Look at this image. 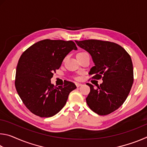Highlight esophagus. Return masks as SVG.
<instances>
[{
    "label": "esophagus",
    "instance_id": "obj_1",
    "mask_svg": "<svg viewBox=\"0 0 147 147\" xmlns=\"http://www.w3.org/2000/svg\"><path fill=\"white\" fill-rule=\"evenodd\" d=\"M76 87H80V86H82V84L80 83H76Z\"/></svg>",
    "mask_w": 147,
    "mask_h": 147
}]
</instances>
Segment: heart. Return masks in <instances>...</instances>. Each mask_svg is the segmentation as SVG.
I'll list each match as a JSON object with an SVG mask.
<instances>
[{"label":"heart","mask_w":147,"mask_h":147,"mask_svg":"<svg viewBox=\"0 0 147 147\" xmlns=\"http://www.w3.org/2000/svg\"><path fill=\"white\" fill-rule=\"evenodd\" d=\"M84 53H78V54H77V56L78 55H80V54H84Z\"/></svg>","instance_id":"1"}]
</instances>
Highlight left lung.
<instances>
[{
    "mask_svg": "<svg viewBox=\"0 0 147 147\" xmlns=\"http://www.w3.org/2000/svg\"><path fill=\"white\" fill-rule=\"evenodd\" d=\"M91 54L94 63L89 74L102 80L96 88L88 83L90 92L86 102L94 112L106 115L113 112L128 97L134 82L133 64L130 56L119 45L110 41L88 39L75 41Z\"/></svg>",
    "mask_w": 147,
    "mask_h": 147,
    "instance_id": "left-lung-1",
    "label": "left lung"
}]
</instances>
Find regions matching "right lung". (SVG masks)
Returning <instances> with one entry per match:
<instances>
[{
    "label": "right lung",
    "instance_id": "1",
    "mask_svg": "<svg viewBox=\"0 0 147 147\" xmlns=\"http://www.w3.org/2000/svg\"><path fill=\"white\" fill-rule=\"evenodd\" d=\"M72 50L73 41L44 39L32 45L22 54L17 65L15 86L24 105L32 113L51 117L63 108L69 93L76 88L65 81L54 86L51 79Z\"/></svg>",
    "mask_w": 147,
    "mask_h": 147
}]
</instances>
